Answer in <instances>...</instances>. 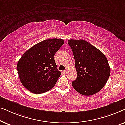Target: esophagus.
<instances>
[{
	"label": "esophagus",
	"instance_id": "34e87169",
	"mask_svg": "<svg viewBox=\"0 0 125 125\" xmlns=\"http://www.w3.org/2000/svg\"><path fill=\"white\" fill-rule=\"evenodd\" d=\"M64 72V74H66V73H67V72H68V70H65V71H64V72Z\"/></svg>",
	"mask_w": 125,
	"mask_h": 125
}]
</instances>
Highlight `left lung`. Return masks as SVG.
Instances as JSON below:
<instances>
[{
	"instance_id": "obj_1",
	"label": "left lung",
	"mask_w": 125,
	"mask_h": 125,
	"mask_svg": "<svg viewBox=\"0 0 125 125\" xmlns=\"http://www.w3.org/2000/svg\"><path fill=\"white\" fill-rule=\"evenodd\" d=\"M75 60L77 77L72 83L81 94L98 93L106 83L110 74L108 61L101 51L86 41L69 40Z\"/></svg>"
}]
</instances>
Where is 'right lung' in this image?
I'll return each instance as SVG.
<instances>
[{
  "instance_id": "right-lung-1",
  "label": "right lung",
  "mask_w": 125,
  "mask_h": 125,
  "mask_svg": "<svg viewBox=\"0 0 125 125\" xmlns=\"http://www.w3.org/2000/svg\"><path fill=\"white\" fill-rule=\"evenodd\" d=\"M64 40L51 39L42 41L27 51L18 64L19 77L22 85L35 94L51 89L61 75L54 62V54Z\"/></svg>"
}]
</instances>
